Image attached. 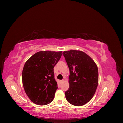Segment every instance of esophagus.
I'll list each match as a JSON object with an SVG mask.
<instances>
[{
  "label": "esophagus",
  "instance_id": "obj_1",
  "mask_svg": "<svg viewBox=\"0 0 123 123\" xmlns=\"http://www.w3.org/2000/svg\"><path fill=\"white\" fill-rule=\"evenodd\" d=\"M64 80H61L60 81H59V82H60V83H61V84H62V83L64 82Z\"/></svg>",
  "mask_w": 123,
  "mask_h": 123
}]
</instances>
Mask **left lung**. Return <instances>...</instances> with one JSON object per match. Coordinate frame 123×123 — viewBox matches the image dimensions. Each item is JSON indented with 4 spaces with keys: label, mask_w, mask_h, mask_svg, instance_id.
Wrapping results in <instances>:
<instances>
[{
    "label": "left lung",
    "mask_w": 123,
    "mask_h": 123,
    "mask_svg": "<svg viewBox=\"0 0 123 123\" xmlns=\"http://www.w3.org/2000/svg\"><path fill=\"white\" fill-rule=\"evenodd\" d=\"M70 70V86L65 94L71 104L80 106L94 96L98 82V68L94 61L81 51L71 50L62 53Z\"/></svg>",
    "instance_id": "obj_1"
}]
</instances>
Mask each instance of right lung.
Wrapping results in <instances>:
<instances>
[{"label": "right lung", "instance_id": "right-lung-1", "mask_svg": "<svg viewBox=\"0 0 123 123\" xmlns=\"http://www.w3.org/2000/svg\"><path fill=\"white\" fill-rule=\"evenodd\" d=\"M62 53L42 51L25 62L22 72L23 84L26 94L34 104L46 105L53 100L58 88L54 67L60 59Z\"/></svg>", "mask_w": 123, "mask_h": 123}]
</instances>
